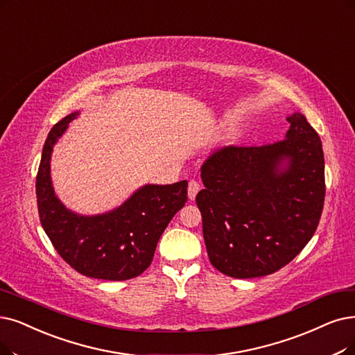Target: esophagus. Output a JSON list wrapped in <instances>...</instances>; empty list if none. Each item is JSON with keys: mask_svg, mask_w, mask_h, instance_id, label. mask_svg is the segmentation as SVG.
<instances>
[{"mask_svg": "<svg viewBox=\"0 0 355 355\" xmlns=\"http://www.w3.org/2000/svg\"><path fill=\"white\" fill-rule=\"evenodd\" d=\"M200 189H201L200 183H198L196 180H191L189 185H188V196H189V200H195V196H196V193H198V191H200Z\"/></svg>", "mask_w": 355, "mask_h": 355, "instance_id": "1", "label": "esophagus"}]
</instances>
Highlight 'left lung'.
<instances>
[{
	"label": "left lung",
	"mask_w": 355,
	"mask_h": 355,
	"mask_svg": "<svg viewBox=\"0 0 355 355\" xmlns=\"http://www.w3.org/2000/svg\"><path fill=\"white\" fill-rule=\"evenodd\" d=\"M274 144L229 146L201 167L196 195L212 266L257 278L290 263L315 234L324 202L322 141L302 113Z\"/></svg>",
	"instance_id": "1"
}]
</instances>
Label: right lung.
<instances>
[{
  "label": "right lung",
  "instance_id": "add662e5",
  "mask_svg": "<svg viewBox=\"0 0 355 355\" xmlns=\"http://www.w3.org/2000/svg\"><path fill=\"white\" fill-rule=\"evenodd\" d=\"M77 115L55 123L45 141L36 176L40 224L55 250L77 272L106 281L135 278L150 266L167 224L188 201V182L146 185L101 216L67 209L53 192L49 162L55 143Z\"/></svg>",
  "mask_w": 355,
  "mask_h": 355
}]
</instances>
